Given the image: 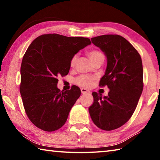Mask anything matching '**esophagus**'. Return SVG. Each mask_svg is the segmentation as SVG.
<instances>
[{
  "instance_id": "esophagus-1",
  "label": "esophagus",
  "mask_w": 160,
  "mask_h": 160,
  "mask_svg": "<svg viewBox=\"0 0 160 160\" xmlns=\"http://www.w3.org/2000/svg\"><path fill=\"white\" fill-rule=\"evenodd\" d=\"M81 92H82V94H85V93H88L89 92V90H87V89H85V88H81Z\"/></svg>"
}]
</instances>
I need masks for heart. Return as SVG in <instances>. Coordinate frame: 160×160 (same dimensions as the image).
I'll use <instances>...</instances> for the list:
<instances>
[{"label":"heart","mask_w":160,"mask_h":160,"mask_svg":"<svg viewBox=\"0 0 160 160\" xmlns=\"http://www.w3.org/2000/svg\"><path fill=\"white\" fill-rule=\"evenodd\" d=\"M88 57L90 59V61L92 62H95L96 61L99 60L100 58H104V55H103L101 51L98 50H92L89 51L88 53ZM78 56L75 55L73 57L71 58V61H70V66H74L75 63H76ZM96 80L95 77L93 76H88V75H80L78 78L75 79V83L81 87H84V88H88L90 87L94 80Z\"/></svg>","instance_id":"1"}]
</instances>
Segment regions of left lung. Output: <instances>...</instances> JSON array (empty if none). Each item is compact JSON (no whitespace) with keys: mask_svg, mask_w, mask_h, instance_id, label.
Returning <instances> with one entry per match:
<instances>
[{"mask_svg":"<svg viewBox=\"0 0 160 160\" xmlns=\"http://www.w3.org/2000/svg\"><path fill=\"white\" fill-rule=\"evenodd\" d=\"M91 41L107 57V68L99 86L107 85L109 92L103 98L93 92L94 102L89 113L98 128L112 131L125 124L137 107L143 89L141 57L120 35H102Z\"/></svg>","mask_w":160,"mask_h":160,"instance_id":"left-lung-1","label":"left lung"}]
</instances>
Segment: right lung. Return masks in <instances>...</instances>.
<instances>
[{
	"mask_svg": "<svg viewBox=\"0 0 160 160\" xmlns=\"http://www.w3.org/2000/svg\"><path fill=\"white\" fill-rule=\"evenodd\" d=\"M90 44L88 38L48 34L29 45L21 64L20 92L27 115L37 128L51 132L66 122L81 91L72 86L62 92L57 78L68 75L71 58Z\"/></svg>",
	"mask_w": 160,
	"mask_h": 160,
	"instance_id": "1",
	"label": "right lung"
}]
</instances>
